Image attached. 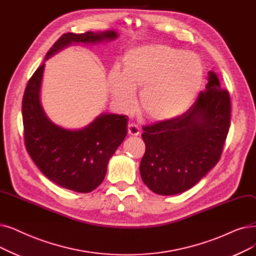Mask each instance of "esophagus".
Returning a JSON list of instances; mask_svg holds the SVG:
<instances>
[{
    "label": "esophagus",
    "mask_w": 256,
    "mask_h": 256,
    "mask_svg": "<svg viewBox=\"0 0 256 256\" xmlns=\"http://www.w3.org/2000/svg\"><path fill=\"white\" fill-rule=\"evenodd\" d=\"M128 132L130 136H139L140 135V128L136 124H128Z\"/></svg>",
    "instance_id": "34e87169"
}]
</instances>
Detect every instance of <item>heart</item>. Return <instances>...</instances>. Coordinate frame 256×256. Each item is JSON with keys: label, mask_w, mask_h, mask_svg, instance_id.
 <instances>
[{"label": "heart", "mask_w": 256, "mask_h": 256, "mask_svg": "<svg viewBox=\"0 0 256 256\" xmlns=\"http://www.w3.org/2000/svg\"><path fill=\"white\" fill-rule=\"evenodd\" d=\"M203 80V64L196 54L163 44H146L128 50L122 71L108 76L115 104L128 110L140 91V106L150 120L168 121L183 114L196 98Z\"/></svg>", "instance_id": "obj_1"}]
</instances>
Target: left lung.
Listing matches in <instances>:
<instances>
[{
  "instance_id": "1",
  "label": "left lung",
  "mask_w": 256,
  "mask_h": 256,
  "mask_svg": "<svg viewBox=\"0 0 256 256\" xmlns=\"http://www.w3.org/2000/svg\"><path fill=\"white\" fill-rule=\"evenodd\" d=\"M230 96L208 72L205 91L183 115L143 128V182L154 194L172 196L194 186L220 158L230 126Z\"/></svg>"
}]
</instances>
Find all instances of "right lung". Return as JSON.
<instances>
[{"label":"right lung","mask_w":256,"mask_h":256,"mask_svg":"<svg viewBox=\"0 0 256 256\" xmlns=\"http://www.w3.org/2000/svg\"><path fill=\"white\" fill-rule=\"evenodd\" d=\"M118 38V32L64 33L48 51L42 64L28 82L23 97L24 138L27 152L40 170L60 187L90 192L104 181L108 163L128 134L124 115L102 113L90 124L68 130L52 122L40 102L45 62L73 44H100Z\"/></svg>","instance_id":"obj_1"}]
</instances>
